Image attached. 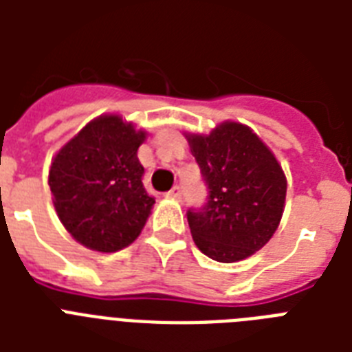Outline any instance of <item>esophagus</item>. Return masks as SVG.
I'll return each instance as SVG.
<instances>
[{
    "mask_svg": "<svg viewBox=\"0 0 352 352\" xmlns=\"http://www.w3.org/2000/svg\"><path fill=\"white\" fill-rule=\"evenodd\" d=\"M166 197L173 199V201H179V199H181V188L173 186L170 192H166Z\"/></svg>",
    "mask_w": 352,
    "mask_h": 352,
    "instance_id": "obj_1",
    "label": "esophagus"
}]
</instances>
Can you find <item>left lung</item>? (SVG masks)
I'll use <instances>...</instances> for the list:
<instances>
[{
    "mask_svg": "<svg viewBox=\"0 0 352 352\" xmlns=\"http://www.w3.org/2000/svg\"><path fill=\"white\" fill-rule=\"evenodd\" d=\"M208 186V203L188 212V225L204 256L219 263L250 257L267 245L285 210L287 177L267 144L239 122L208 135L184 133Z\"/></svg>",
    "mask_w": 352,
    "mask_h": 352,
    "instance_id": "8db88e82",
    "label": "left lung"
}]
</instances>
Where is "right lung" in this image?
Listing matches in <instances>:
<instances>
[{
  "instance_id": "1",
  "label": "right lung",
  "mask_w": 352,
  "mask_h": 352,
  "mask_svg": "<svg viewBox=\"0 0 352 352\" xmlns=\"http://www.w3.org/2000/svg\"><path fill=\"white\" fill-rule=\"evenodd\" d=\"M148 133L120 115L85 124L54 155L49 188L58 219L85 248L118 252L137 239L155 199L137 157Z\"/></svg>"
}]
</instances>
